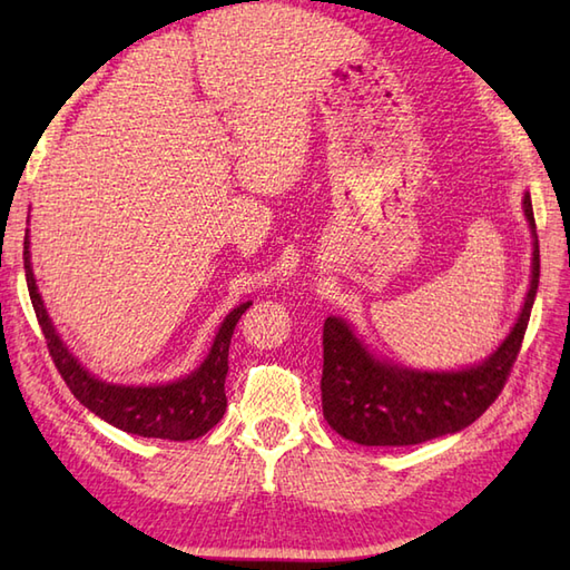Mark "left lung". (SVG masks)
Masks as SVG:
<instances>
[{"instance_id":"8db88e82","label":"left lung","mask_w":570,"mask_h":570,"mask_svg":"<svg viewBox=\"0 0 570 570\" xmlns=\"http://www.w3.org/2000/svg\"><path fill=\"white\" fill-rule=\"evenodd\" d=\"M531 229V278L524 306L498 350L470 367L419 370L374 355L341 316L323 325V416L360 445H416L468 429L485 414L522 347L539 288V237L531 196L522 200Z\"/></svg>"}]
</instances>
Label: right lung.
<instances>
[{
  "label": "right lung",
  "mask_w": 570,
  "mask_h": 570,
  "mask_svg": "<svg viewBox=\"0 0 570 570\" xmlns=\"http://www.w3.org/2000/svg\"><path fill=\"white\" fill-rule=\"evenodd\" d=\"M29 247L31 242L27 229V237H23V269H27V286L36 318H39L48 343V353H51L60 377L66 380L68 390L82 406H88L95 416L112 423L119 431L144 435V439L168 441L200 439V435L208 433L225 416L229 341H233L235 325L242 318V313L252 306V301H245V304H239L227 313L220 328L215 333L208 355L186 377L164 384L105 382L95 377L88 367H82L80 360L63 343V337L58 335L56 325L43 306L39 286H36Z\"/></svg>",
  "instance_id": "add662e5"
}]
</instances>
